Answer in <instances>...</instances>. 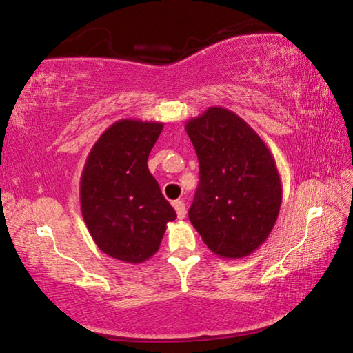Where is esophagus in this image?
<instances>
[{
	"instance_id": "34e87169",
	"label": "esophagus",
	"mask_w": 353,
	"mask_h": 353,
	"mask_svg": "<svg viewBox=\"0 0 353 353\" xmlns=\"http://www.w3.org/2000/svg\"><path fill=\"white\" fill-rule=\"evenodd\" d=\"M172 207H174L179 219H183L185 214H187V210H185V203L182 201H176L174 203H172Z\"/></svg>"
}]
</instances>
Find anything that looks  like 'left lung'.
Returning <instances> with one entry per match:
<instances>
[{
  "instance_id": "8db88e82",
  "label": "left lung",
  "mask_w": 353,
  "mask_h": 353,
  "mask_svg": "<svg viewBox=\"0 0 353 353\" xmlns=\"http://www.w3.org/2000/svg\"><path fill=\"white\" fill-rule=\"evenodd\" d=\"M185 130L201 170L190 221L214 254L245 258L278 219L283 183L276 162L253 128L225 108H208Z\"/></svg>"
}]
</instances>
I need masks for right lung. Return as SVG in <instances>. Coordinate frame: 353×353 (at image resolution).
Listing matches in <instances>:
<instances>
[{
	"instance_id": "1",
	"label": "right lung",
	"mask_w": 353,
	"mask_h": 353,
	"mask_svg": "<svg viewBox=\"0 0 353 353\" xmlns=\"http://www.w3.org/2000/svg\"><path fill=\"white\" fill-rule=\"evenodd\" d=\"M163 123L121 119L101 134L80 177L81 214L94 242L114 259L140 264L160 247L176 211L148 170Z\"/></svg>"
}]
</instances>
